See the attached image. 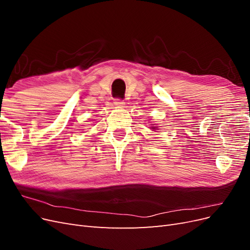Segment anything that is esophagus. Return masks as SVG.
<instances>
[{
    "mask_svg": "<svg viewBox=\"0 0 250 250\" xmlns=\"http://www.w3.org/2000/svg\"><path fill=\"white\" fill-rule=\"evenodd\" d=\"M115 105H116L117 107H119V108H124L125 102L122 101V100H120V99H117V100L115 101Z\"/></svg>",
    "mask_w": 250,
    "mask_h": 250,
    "instance_id": "obj_1",
    "label": "esophagus"
}]
</instances>
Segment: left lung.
I'll list each match as a JSON object with an SVG mask.
<instances>
[{"label": "left lung", "instance_id": "left-lung-1", "mask_svg": "<svg viewBox=\"0 0 250 250\" xmlns=\"http://www.w3.org/2000/svg\"><path fill=\"white\" fill-rule=\"evenodd\" d=\"M150 128L152 131H155L157 129V126H154V124H150Z\"/></svg>", "mask_w": 250, "mask_h": 250}]
</instances>
